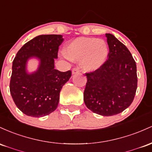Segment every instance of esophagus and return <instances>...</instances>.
I'll list each match as a JSON object with an SVG mask.
<instances>
[{
	"mask_svg": "<svg viewBox=\"0 0 152 152\" xmlns=\"http://www.w3.org/2000/svg\"><path fill=\"white\" fill-rule=\"evenodd\" d=\"M80 70L79 67H75L72 69V74H77V73H80Z\"/></svg>",
	"mask_w": 152,
	"mask_h": 152,
	"instance_id": "esophagus-1",
	"label": "esophagus"
}]
</instances>
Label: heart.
Segmentation results:
<instances>
[{"mask_svg":"<svg viewBox=\"0 0 152 152\" xmlns=\"http://www.w3.org/2000/svg\"><path fill=\"white\" fill-rule=\"evenodd\" d=\"M64 54L68 59L80 61L86 71H95L105 62L108 55V46L103 39L93 37H79L67 44Z\"/></svg>","mask_w":152,"mask_h":152,"instance_id":"obj_1","label":"heart"}]
</instances>
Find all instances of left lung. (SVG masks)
Listing matches in <instances>:
<instances>
[{
    "label": "left lung",
    "mask_w": 152,
    "mask_h": 152,
    "mask_svg": "<svg viewBox=\"0 0 152 152\" xmlns=\"http://www.w3.org/2000/svg\"><path fill=\"white\" fill-rule=\"evenodd\" d=\"M108 59L96 70L85 73L84 102L93 113L110 116L130 106L137 88L135 60L127 47L110 34H105Z\"/></svg>",
    "instance_id": "1"
}]
</instances>
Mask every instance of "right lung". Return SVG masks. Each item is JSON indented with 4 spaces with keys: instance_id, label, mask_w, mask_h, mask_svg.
<instances>
[{
    "instance_id": "1",
    "label": "right lung",
    "mask_w": 152,
    "mask_h": 152,
    "mask_svg": "<svg viewBox=\"0 0 152 152\" xmlns=\"http://www.w3.org/2000/svg\"><path fill=\"white\" fill-rule=\"evenodd\" d=\"M63 41L62 35H39L26 43L13 59L10 92L17 108L28 116H45L57 108L62 86L72 75L70 70L54 69V59ZM31 57L40 63L37 71L28 74L25 66Z\"/></svg>"
}]
</instances>
